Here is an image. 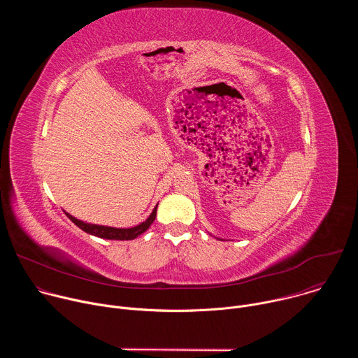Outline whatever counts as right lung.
Segmentation results:
<instances>
[{"instance_id": "right-lung-1", "label": "right lung", "mask_w": 358, "mask_h": 358, "mask_svg": "<svg viewBox=\"0 0 358 358\" xmlns=\"http://www.w3.org/2000/svg\"><path fill=\"white\" fill-rule=\"evenodd\" d=\"M68 215V218L76 225L79 227L82 231L94 235L97 238H103V239H115V241H130L137 238L138 235H141L143 232H145L150 225L155 222L156 215H157V206L152 210V213L150 214V217L141 222L140 225H136L133 228H113V227H105V225H94V224H87L83 222L80 220H76L75 217H72L71 214L65 213Z\"/></svg>"}]
</instances>
